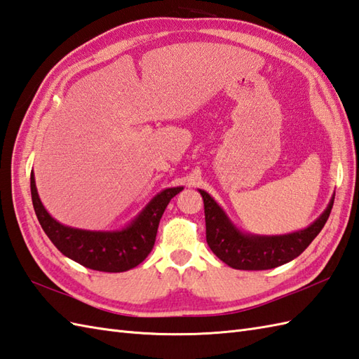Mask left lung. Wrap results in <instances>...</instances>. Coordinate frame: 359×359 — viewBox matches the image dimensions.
<instances>
[{
	"mask_svg": "<svg viewBox=\"0 0 359 359\" xmlns=\"http://www.w3.org/2000/svg\"><path fill=\"white\" fill-rule=\"evenodd\" d=\"M198 193L205 205L208 246L223 263L240 271H266L292 262L320 234L335 198L332 196L326 210L304 229L280 236H260L241 231L206 191L198 189Z\"/></svg>",
	"mask_w": 359,
	"mask_h": 359,
	"instance_id": "left-lung-1",
	"label": "left lung"
}]
</instances>
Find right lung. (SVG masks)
<instances>
[{"label": "right lung", "mask_w": 359, "mask_h": 359, "mask_svg": "<svg viewBox=\"0 0 359 359\" xmlns=\"http://www.w3.org/2000/svg\"><path fill=\"white\" fill-rule=\"evenodd\" d=\"M182 189L183 187L162 189L121 229L91 231L67 226L53 219L41 202L33 171L30 176L33 208L47 237L70 260L101 272H125L145 260L154 246L165 208Z\"/></svg>", "instance_id": "right-lung-1"}]
</instances>
